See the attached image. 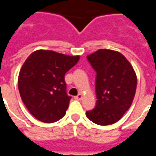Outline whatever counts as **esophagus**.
<instances>
[{
  "label": "esophagus",
  "mask_w": 156,
  "mask_h": 156,
  "mask_svg": "<svg viewBox=\"0 0 156 156\" xmlns=\"http://www.w3.org/2000/svg\"><path fill=\"white\" fill-rule=\"evenodd\" d=\"M74 98L75 99H77V100H81L82 98H83V94H78L77 96H75Z\"/></svg>",
  "instance_id": "obj_1"
}]
</instances>
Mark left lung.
Wrapping results in <instances>:
<instances>
[{"label": "left lung", "instance_id": "1", "mask_svg": "<svg viewBox=\"0 0 156 156\" xmlns=\"http://www.w3.org/2000/svg\"><path fill=\"white\" fill-rule=\"evenodd\" d=\"M87 58L97 73V102L93 110L86 112V116L98 125L115 124L133 103L136 73L127 58L117 51L99 49Z\"/></svg>", "mask_w": 156, "mask_h": 156}]
</instances>
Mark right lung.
Listing matches in <instances>:
<instances>
[{"instance_id": "obj_1", "label": "right lung", "mask_w": 156, "mask_h": 156, "mask_svg": "<svg viewBox=\"0 0 156 156\" xmlns=\"http://www.w3.org/2000/svg\"><path fill=\"white\" fill-rule=\"evenodd\" d=\"M80 57L51 50H37L26 59L18 76L22 101L32 116L53 123L66 115L71 97L66 93L65 74Z\"/></svg>"}]
</instances>
